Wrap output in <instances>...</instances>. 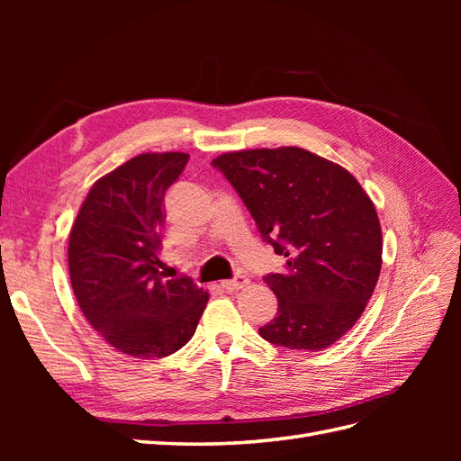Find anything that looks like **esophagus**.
Listing matches in <instances>:
<instances>
[{"label": "esophagus", "mask_w": 461, "mask_h": 461, "mask_svg": "<svg viewBox=\"0 0 461 461\" xmlns=\"http://www.w3.org/2000/svg\"><path fill=\"white\" fill-rule=\"evenodd\" d=\"M248 285H249V281H248L244 275H239V276H234V278H229V281H222L221 283V286L225 288L227 292H236V290H240V288H244Z\"/></svg>", "instance_id": "34e87169"}]
</instances>
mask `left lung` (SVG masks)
I'll list each match as a JSON object with an SVG mask.
<instances>
[{"instance_id": "left-lung-1", "label": "left lung", "mask_w": 461, "mask_h": 461, "mask_svg": "<svg viewBox=\"0 0 461 461\" xmlns=\"http://www.w3.org/2000/svg\"><path fill=\"white\" fill-rule=\"evenodd\" d=\"M239 192L261 239L286 261L263 281L278 300L261 339L323 350L350 330L383 263L375 205L344 167L302 148L222 153L212 163Z\"/></svg>"}]
</instances>
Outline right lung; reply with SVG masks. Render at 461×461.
Wrapping results in <instances>:
<instances>
[{
  "label": "right lung",
  "mask_w": 461,
  "mask_h": 461,
  "mask_svg": "<svg viewBox=\"0 0 461 461\" xmlns=\"http://www.w3.org/2000/svg\"><path fill=\"white\" fill-rule=\"evenodd\" d=\"M188 153H142L90 188L68 236V275L88 323L115 350L165 357L196 332L209 294L159 271L163 200Z\"/></svg>",
  "instance_id": "right-lung-1"
}]
</instances>
